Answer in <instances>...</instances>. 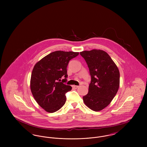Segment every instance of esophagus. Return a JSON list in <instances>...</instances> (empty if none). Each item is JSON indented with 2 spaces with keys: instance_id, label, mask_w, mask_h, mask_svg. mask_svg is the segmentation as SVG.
I'll return each instance as SVG.
<instances>
[{
  "instance_id": "obj_1",
  "label": "esophagus",
  "mask_w": 147,
  "mask_h": 147,
  "mask_svg": "<svg viewBox=\"0 0 147 147\" xmlns=\"http://www.w3.org/2000/svg\"><path fill=\"white\" fill-rule=\"evenodd\" d=\"M73 87L74 89H78L79 86H77V85H73Z\"/></svg>"
}]
</instances>
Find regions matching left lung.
Segmentation results:
<instances>
[{
	"mask_svg": "<svg viewBox=\"0 0 147 147\" xmlns=\"http://www.w3.org/2000/svg\"><path fill=\"white\" fill-rule=\"evenodd\" d=\"M85 60L91 76L88 93L83 96L84 104L94 111L109 105L119 86V71L110 56L101 49L80 52Z\"/></svg>",
	"mask_w": 147,
	"mask_h": 147,
	"instance_id": "left-lung-1",
	"label": "left lung"
}]
</instances>
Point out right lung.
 <instances>
[{
    "mask_svg": "<svg viewBox=\"0 0 147 147\" xmlns=\"http://www.w3.org/2000/svg\"><path fill=\"white\" fill-rule=\"evenodd\" d=\"M79 52L57 51L44 57L35 64L31 73L30 89L37 103L46 111L59 110L66 101L65 93L71 86L63 83L68 77L67 67L70 59ZM65 78L61 82L63 76Z\"/></svg>",
    "mask_w": 147,
    "mask_h": 147,
    "instance_id": "1",
    "label": "right lung"
}]
</instances>
